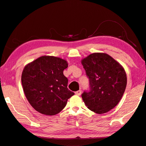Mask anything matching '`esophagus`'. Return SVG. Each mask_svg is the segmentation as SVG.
<instances>
[{"label":"esophagus","mask_w":146,"mask_h":146,"mask_svg":"<svg viewBox=\"0 0 146 146\" xmlns=\"http://www.w3.org/2000/svg\"><path fill=\"white\" fill-rule=\"evenodd\" d=\"M75 94L76 95H78V96H80V95L81 94V93H82V91L81 90H78V91H76L75 92Z\"/></svg>","instance_id":"1"}]
</instances>
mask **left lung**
<instances>
[{"label":"left lung","mask_w":146,"mask_h":146,"mask_svg":"<svg viewBox=\"0 0 146 146\" xmlns=\"http://www.w3.org/2000/svg\"><path fill=\"white\" fill-rule=\"evenodd\" d=\"M89 79V91L82 98L89 109L102 114L114 108L125 91L127 77L124 68L105 53H94L82 60Z\"/></svg>","instance_id":"1"}]
</instances>
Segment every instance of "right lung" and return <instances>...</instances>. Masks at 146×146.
Segmentation results:
<instances>
[{
    "label": "right lung",
    "mask_w": 146,
    "mask_h": 146,
    "mask_svg": "<svg viewBox=\"0 0 146 146\" xmlns=\"http://www.w3.org/2000/svg\"><path fill=\"white\" fill-rule=\"evenodd\" d=\"M66 60L44 55L25 66L22 74L23 91L29 103L42 114L54 115L65 107L75 94L68 89V78L63 71Z\"/></svg>",
    "instance_id": "add662e5"
}]
</instances>
